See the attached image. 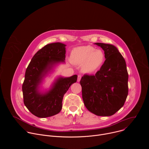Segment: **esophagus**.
<instances>
[{
    "instance_id": "esophagus-1",
    "label": "esophagus",
    "mask_w": 149,
    "mask_h": 149,
    "mask_svg": "<svg viewBox=\"0 0 149 149\" xmlns=\"http://www.w3.org/2000/svg\"><path fill=\"white\" fill-rule=\"evenodd\" d=\"M81 75H78V78H77V81H78V82H79L80 80H81Z\"/></svg>"
}]
</instances>
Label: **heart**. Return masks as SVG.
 Instances as JSON below:
<instances>
[{"label": "heart", "mask_w": 149, "mask_h": 149, "mask_svg": "<svg viewBox=\"0 0 149 149\" xmlns=\"http://www.w3.org/2000/svg\"><path fill=\"white\" fill-rule=\"evenodd\" d=\"M71 60L72 63L82 65L83 70L86 72H93L97 71L105 61V55L101 49L87 45L74 48L71 53Z\"/></svg>", "instance_id": "1"}]
</instances>
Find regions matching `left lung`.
<instances>
[{
  "instance_id": "obj_1",
  "label": "left lung",
  "mask_w": 149,
  "mask_h": 149,
  "mask_svg": "<svg viewBox=\"0 0 149 149\" xmlns=\"http://www.w3.org/2000/svg\"><path fill=\"white\" fill-rule=\"evenodd\" d=\"M104 51L105 60L95 75L81 78L85 106L98 116H110L124 105L129 92V74L125 59L113 45L95 43Z\"/></svg>"
}]
</instances>
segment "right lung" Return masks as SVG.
<instances>
[{"label":"right lung","instance_id":"1","mask_svg":"<svg viewBox=\"0 0 149 149\" xmlns=\"http://www.w3.org/2000/svg\"><path fill=\"white\" fill-rule=\"evenodd\" d=\"M65 46L59 42L45 45L35 54L26 70L22 85L24 102L28 110L38 117L45 118L59 113L63 95L77 82V75L59 77L48 92L41 94L38 90L39 85L52 67L57 63L65 62Z\"/></svg>","mask_w":149,"mask_h":149}]
</instances>
